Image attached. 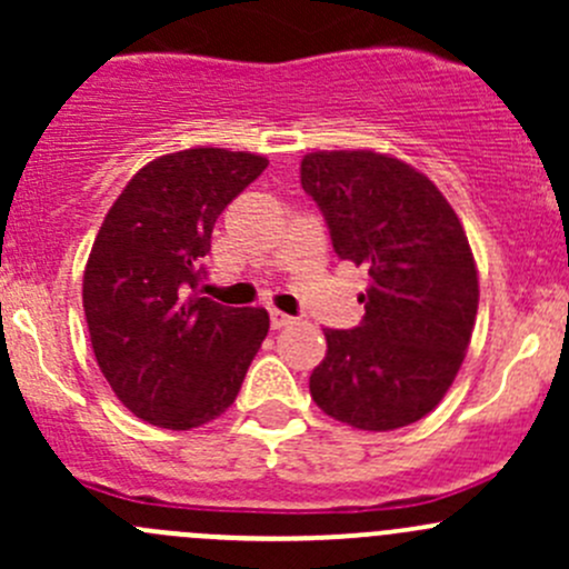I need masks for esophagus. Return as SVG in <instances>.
<instances>
[{
  "label": "esophagus",
  "instance_id": "esophagus-1",
  "mask_svg": "<svg viewBox=\"0 0 569 569\" xmlns=\"http://www.w3.org/2000/svg\"><path fill=\"white\" fill-rule=\"evenodd\" d=\"M269 325H272V330H283V327H289V325H295V317H286V313H280V311H269Z\"/></svg>",
  "mask_w": 569,
  "mask_h": 569
}]
</instances>
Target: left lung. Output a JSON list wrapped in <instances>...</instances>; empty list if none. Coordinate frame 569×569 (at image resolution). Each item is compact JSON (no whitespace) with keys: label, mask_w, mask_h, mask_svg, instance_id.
Returning a JSON list of instances; mask_svg holds the SVG:
<instances>
[{"label":"left lung","mask_w":569,"mask_h":569,"mask_svg":"<svg viewBox=\"0 0 569 569\" xmlns=\"http://www.w3.org/2000/svg\"><path fill=\"white\" fill-rule=\"evenodd\" d=\"M332 250L369 272L366 317L325 330L313 401L369 432L432 412L455 382L479 308V278L460 220L440 189L377 151H317L300 164Z\"/></svg>","instance_id":"left-lung-1"}]
</instances>
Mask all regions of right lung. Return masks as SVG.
<instances>
[{"label":"right lung","instance_id":"obj_1","mask_svg":"<svg viewBox=\"0 0 569 569\" xmlns=\"http://www.w3.org/2000/svg\"><path fill=\"white\" fill-rule=\"evenodd\" d=\"M267 159L189 148L148 162L112 209L84 267L82 306L101 375L137 418L194 429L228 410L267 338L263 308L192 297L226 206Z\"/></svg>","mask_w":569,"mask_h":569}]
</instances>
